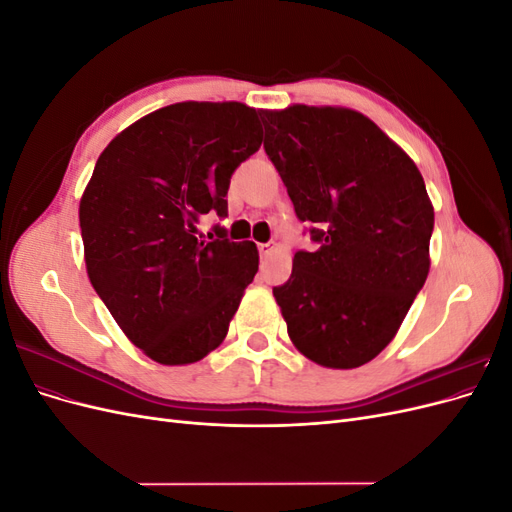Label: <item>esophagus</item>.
Returning <instances> with one entry per match:
<instances>
[{"label":"esophagus","instance_id":"34e87169","mask_svg":"<svg viewBox=\"0 0 512 512\" xmlns=\"http://www.w3.org/2000/svg\"><path fill=\"white\" fill-rule=\"evenodd\" d=\"M258 252H260L262 258H267V256L273 254V245H271V243H260V245H258Z\"/></svg>","mask_w":512,"mask_h":512}]
</instances>
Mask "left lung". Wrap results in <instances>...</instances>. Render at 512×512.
<instances>
[{
  "label": "left lung",
  "mask_w": 512,
  "mask_h": 512,
  "mask_svg": "<svg viewBox=\"0 0 512 512\" xmlns=\"http://www.w3.org/2000/svg\"><path fill=\"white\" fill-rule=\"evenodd\" d=\"M260 119L267 156L318 243L294 254L290 280L273 288L288 335L322 367H361L391 344L427 280L423 175L352 108L292 104Z\"/></svg>",
  "instance_id": "obj_1"
}]
</instances>
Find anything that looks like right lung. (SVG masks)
Returning <instances> with one entry per match:
<instances>
[{
    "label": "right lung",
    "instance_id": "add662e5",
    "mask_svg": "<svg viewBox=\"0 0 512 512\" xmlns=\"http://www.w3.org/2000/svg\"><path fill=\"white\" fill-rule=\"evenodd\" d=\"M256 108L177 102L119 132L81 196L85 267L108 312L151 361L190 365L218 348L258 271L252 241H205L235 168L258 151Z\"/></svg>",
    "mask_w": 512,
    "mask_h": 512
}]
</instances>
